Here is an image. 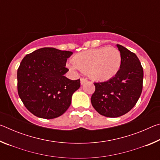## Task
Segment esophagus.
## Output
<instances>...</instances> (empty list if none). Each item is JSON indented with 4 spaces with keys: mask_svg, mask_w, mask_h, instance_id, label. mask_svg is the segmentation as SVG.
I'll list each match as a JSON object with an SVG mask.
<instances>
[{
    "mask_svg": "<svg viewBox=\"0 0 160 160\" xmlns=\"http://www.w3.org/2000/svg\"><path fill=\"white\" fill-rule=\"evenodd\" d=\"M85 82H87V80L85 79V78H81V79H80V84H81V85H84V84H85Z\"/></svg>",
    "mask_w": 160,
    "mask_h": 160,
    "instance_id": "1",
    "label": "esophagus"
}]
</instances>
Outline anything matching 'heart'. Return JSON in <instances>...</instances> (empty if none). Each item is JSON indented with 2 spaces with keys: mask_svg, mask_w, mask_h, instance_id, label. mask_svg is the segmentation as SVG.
<instances>
[{
  "mask_svg": "<svg viewBox=\"0 0 160 160\" xmlns=\"http://www.w3.org/2000/svg\"><path fill=\"white\" fill-rule=\"evenodd\" d=\"M73 63L67 64L72 71L80 70L96 81H107L118 73L121 66V55L117 48L101 47L75 55Z\"/></svg>",
  "mask_w": 160,
  "mask_h": 160,
  "instance_id": "1",
  "label": "heart"
}]
</instances>
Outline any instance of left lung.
I'll use <instances>...</instances> for the list:
<instances>
[{
	"mask_svg": "<svg viewBox=\"0 0 160 160\" xmlns=\"http://www.w3.org/2000/svg\"><path fill=\"white\" fill-rule=\"evenodd\" d=\"M121 55V68L114 77L94 82L91 103L99 114L116 118L126 114L136 104L142 90L143 69L138 58L123 46L116 44Z\"/></svg>",
	"mask_w": 160,
	"mask_h": 160,
	"instance_id": "left-lung-1",
	"label": "left lung"
}]
</instances>
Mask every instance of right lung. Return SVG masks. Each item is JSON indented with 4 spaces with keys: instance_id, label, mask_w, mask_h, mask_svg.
I'll use <instances>...</instances> for the list:
<instances>
[{
    "instance_id": "right-lung-1",
    "label": "right lung",
    "mask_w": 160,
    "mask_h": 160,
    "mask_svg": "<svg viewBox=\"0 0 160 160\" xmlns=\"http://www.w3.org/2000/svg\"><path fill=\"white\" fill-rule=\"evenodd\" d=\"M68 51L45 47L28 54L18 70V91L24 105L37 117L52 119L66 112L80 80L64 75Z\"/></svg>"
}]
</instances>
